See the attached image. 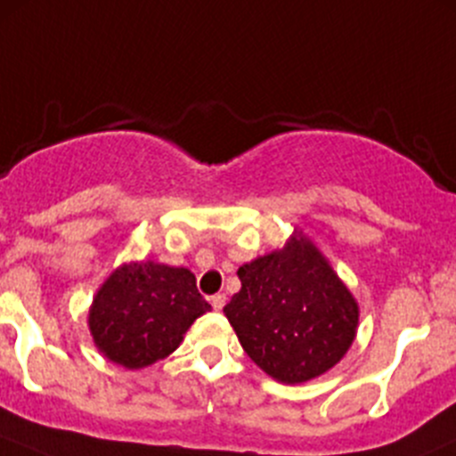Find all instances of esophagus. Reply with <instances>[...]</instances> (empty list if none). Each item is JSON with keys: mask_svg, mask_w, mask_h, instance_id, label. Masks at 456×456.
<instances>
[{"mask_svg": "<svg viewBox=\"0 0 456 456\" xmlns=\"http://www.w3.org/2000/svg\"><path fill=\"white\" fill-rule=\"evenodd\" d=\"M224 302H227V296H224V293H216V296H211V306H214L216 311H223Z\"/></svg>", "mask_w": 456, "mask_h": 456, "instance_id": "esophagus-1", "label": "esophagus"}]
</instances>
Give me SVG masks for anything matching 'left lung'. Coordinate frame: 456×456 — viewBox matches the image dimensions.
<instances>
[{
	"instance_id": "obj_1",
	"label": "left lung",
	"mask_w": 456,
	"mask_h": 456,
	"mask_svg": "<svg viewBox=\"0 0 456 456\" xmlns=\"http://www.w3.org/2000/svg\"><path fill=\"white\" fill-rule=\"evenodd\" d=\"M242 289L224 306L247 355L284 384L333 369L357 329V305L306 238L238 269Z\"/></svg>"
}]
</instances>
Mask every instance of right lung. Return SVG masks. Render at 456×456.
<instances>
[{
	"instance_id": "add662e5",
	"label": "right lung",
	"mask_w": 456,
	"mask_h": 456,
	"mask_svg": "<svg viewBox=\"0 0 456 456\" xmlns=\"http://www.w3.org/2000/svg\"><path fill=\"white\" fill-rule=\"evenodd\" d=\"M209 309L191 271L134 262L114 271L96 293L90 330L108 360L142 369L176 351L185 330Z\"/></svg>"
}]
</instances>
